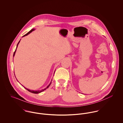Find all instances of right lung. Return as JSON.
Listing matches in <instances>:
<instances>
[{
    "instance_id": "add662e5",
    "label": "right lung",
    "mask_w": 123,
    "mask_h": 123,
    "mask_svg": "<svg viewBox=\"0 0 123 123\" xmlns=\"http://www.w3.org/2000/svg\"><path fill=\"white\" fill-rule=\"evenodd\" d=\"M34 30V29H31L30 31H29L28 33H27L26 34H25V35H24L23 36V37H24V36H26V35H28L29 33H30L31 32H32V31H33ZM20 41H19L18 42V44H17V47H16V48H17V46H18V44H19V43L20 42ZM16 49H15V51L14 52V55H13V56H14V55H15V51H16ZM51 82H50V83H49V84L45 88V89H43V90H41V91H32V90H29L28 89H26V88H25H25L27 90V91H28L29 92H31V93H35V94H37V93H40V92H43V91H44V90H45L46 89H47V88H48L49 87V86H50V85L51 84Z\"/></svg>"
}]
</instances>
